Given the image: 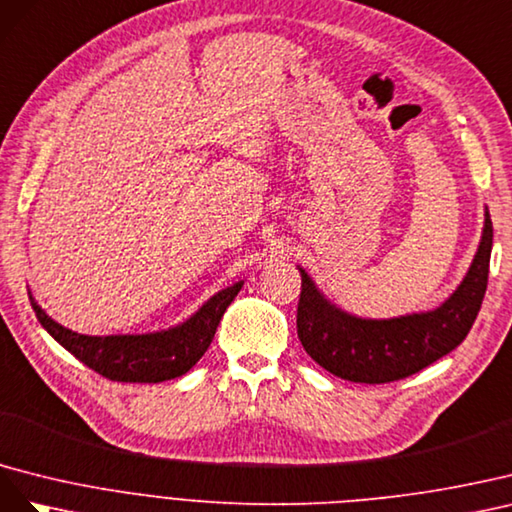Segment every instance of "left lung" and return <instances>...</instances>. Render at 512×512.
<instances>
[{
  "mask_svg": "<svg viewBox=\"0 0 512 512\" xmlns=\"http://www.w3.org/2000/svg\"><path fill=\"white\" fill-rule=\"evenodd\" d=\"M493 225L485 227L472 266L461 285L437 309L392 319L356 317L332 304L302 268L298 337L319 367L347 382L388 384L422 371L450 354L470 332L483 304Z\"/></svg>",
  "mask_w": 512,
  "mask_h": 512,
  "instance_id": "obj_1",
  "label": "left lung"
}]
</instances>
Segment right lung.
I'll return each instance as SVG.
<instances>
[{
    "label": "right lung",
    "instance_id": "add662e5",
    "mask_svg": "<svg viewBox=\"0 0 512 512\" xmlns=\"http://www.w3.org/2000/svg\"><path fill=\"white\" fill-rule=\"evenodd\" d=\"M244 281L233 283L214 294L201 309L182 324L148 334H109L90 337L57 324L29 294L34 313L51 337L87 364L92 371L113 382L158 384L191 371L206 354L227 306L238 296Z\"/></svg>",
    "mask_w": 512,
    "mask_h": 512
}]
</instances>
